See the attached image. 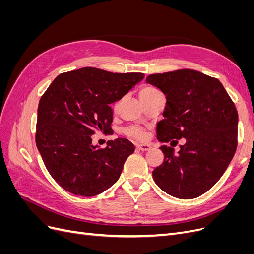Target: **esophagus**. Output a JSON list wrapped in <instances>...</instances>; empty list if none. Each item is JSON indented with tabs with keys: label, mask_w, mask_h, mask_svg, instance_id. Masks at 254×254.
Wrapping results in <instances>:
<instances>
[{
	"label": "esophagus",
	"mask_w": 254,
	"mask_h": 254,
	"mask_svg": "<svg viewBox=\"0 0 254 254\" xmlns=\"http://www.w3.org/2000/svg\"><path fill=\"white\" fill-rule=\"evenodd\" d=\"M137 148H139L140 150L146 151V150H149L151 148V146L149 144H139L137 145Z\"/></svg>",
	"instance_id": "esophagus-1"
}]
</instances>
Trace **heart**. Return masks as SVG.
Listing matches in <instances>:
<instances>
[{"label": "heart", "mask_w": 254, "mask_h": 254, "mask_svg": "<svg viewBox=\"0 0 254 254\" xmlns=\"http://www.w3.org/2000/svg\"><path fill=\"white\" fill-rule=\"evenodd\" d=\"M158 90L156 88L153 87H145L141 90L140 92V95H143V94H148V93H152V92H157ZM126 134L130 135V136H133L135 137V139H139V140H142L145 137V132L144 130L139 127V126H131L126 129Z\"/></svg>", "instance_id": "1"}]
</instances>
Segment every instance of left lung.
<instances>
[{"label": "left lung", "mask_w": 254, "mask_h": 254, "mask_svg": "<svg viewBox=\"0 0 254 254\" xmlns=\"http://www.w3.org/2000/svg\"><path fill=\"white\" fill-rule=\"evenodd\" d=\"M146 82L166 95L157 124L163 163L152 172L157 186L180 199L204 194L231 162L237 147L238 114L221 82L189 68L150 74ZM185 139L177 155L173 147Z\"/></svg>", "instance_id": "8db88e82"}]
</instances>
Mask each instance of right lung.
Here are the masks:
<instances>
[{"label": "right lung", "mask_w": 254, "mask_h": 254, "mask_svg": "<svg viewBox=\"0 0 254 254\" xmlns=\"http://www.w3.org/2000/svg\"><path fill=\"white\" fill-rule=\"evenodd\" d=\"M143 73H112L96 67L59 74L38 106L36 144L45 167L61 188L91 197L118 181L134 145L123 137L105 148L92 145L95 131L109 133L120 101Z\"/></svg>", "instance_id": "add662e5"}]
</instances>
